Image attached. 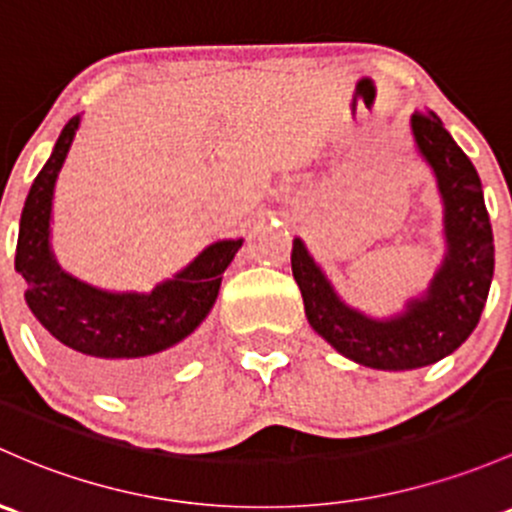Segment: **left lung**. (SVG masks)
I'll return each mask as SVG.
<instances>
[{"label": "left lung", "mask_w": 512, "mask_h": 512, "mask_svg": "<svg viewBox=\"0 0 512 512\" xmlns=\"http://www.w3.org/2000/svg\"><path fill=\"white\" fill-rule=\"evenodd\" d=\"M410 127L444 203L446 252L427 292L400 314L373 319L338 297L304 242L294 238L292 247V274L311 328L353 363L375 370L424 368L454 353L481 319L496 265L476 166L432 110L414 112Z\"/></svg>", "instance_id": "8db88e82"}]
</instances>
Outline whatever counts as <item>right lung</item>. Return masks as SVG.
<instances>
[{
  "mask_svg": "<svg viewBox=\"0 0 512 512\" xmlns=\"http://www.w3.org/2000/svg\"><path fill=\"white\" fill-rule=\"evenodd\" d=\"M80 115L68 120L21 211L14 267L26 279V304L46 328L51 353L85 383L137 392L174 368L218 299L223 272L242 247L208 245L174 279L149 294L105 292L63 272L51 250L53 188L68 157Z\"/></svg>",
  "mask_w": 512,
  "mask_h": 512,
  "instance_id": "right-lung-1",
  "label": "right lung"
}]
</instances>
